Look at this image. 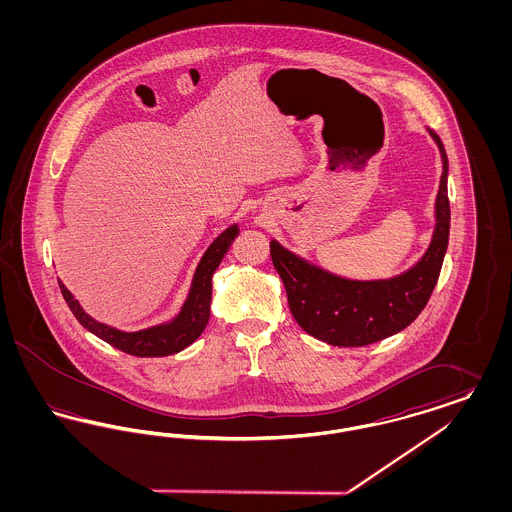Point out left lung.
Listing matches in <instances>:
<instances>
[{
	"label": "left lung",
	"mask_w": 512,
	"mask_h": 512,
	"mask_svg": "<svg viewBox=\"0 0 512 512\" xmlns=\"http://www.w3.org/2000/svg\"><path fill=\"white\" fill-rule=\"evenodd\" d=\"M436 140L443 172L436 199V230L426 255L401 276L376 282H355L334 276L295 257L278 242H270L272 265L278 270L288 305L297 324L317 340L338 347H361L384 340L407 328L422 313L438 284L443 257L449 244L447 155L438 134Z\"/></svg>",
	"instance_id": "8db88e82"
}]
</instances>
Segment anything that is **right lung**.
<instances>
[{"label":"right lung","instance_id":"add662e5","mask_svg":"<svg viewBox=\"0 0 512 512\" xmlns=\"http://www.w3.org/2000/svg\"><path fill=\"white\" fill-rule=\"evenodd\" d=\"M236 236H238V226H230L205 251L199 267L195 270L190 297L184 303L182 313L174 318L171 324L147 328V330L132 332V334L119 332L111 326H105L101 322H96L94 318L88 317L82 311V307L78 305V301L74 299L73 293L69 292L61 282H59V288H61V293H63V297H65L69 309L73 311L76 320L86 330H90L101 340L107 341L109 345L121 349L128 355H134V357H165V355H172V353H178L184 347H188L205 330L209 313H211V290H213L211 278H213V272L219 267L224 253L228 251V247L234 242Z\"/></svg>","mask_w":512,"mask_h":512}]
</instances>
